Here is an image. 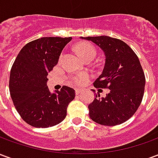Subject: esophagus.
Returning a JSON list of instances; mask_svg holds the SVG:
<instances>
[{"instance_id": "esophagus-1", "label": "esophagus", "mask_w": 158, "mask_h": 158, "mask_svg": "<svg viewBox=\"0 0 158 158\" xmlns=\"http://www.w3.org/2000/svg\"><path fill=\"white\" fill-rule=\"evenodd\" d=\"M82 89H75V94L76 95H79V94H80V93H82Z\"/></svg>"}]
</instances>
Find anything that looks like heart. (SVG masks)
<instances>
[{
    "label": "heart",
    "mask_w": 158,
    "mask_h": 158,
    "mask_svg": "<svg viewBox=\"0 0 158 158\" xmlns=\"http://www.w3.org/2000/svg\"><path fill=\"white\" fill-rule=\"evenodd\" d=\"M77 51H78L79 56L84 60L86 58H89V57L94 58L96 56V49L92 45H90L89 43H80V44H79L77 45ZM88 78H89V76L87 73H81L75 78H73V81L75 85H81L87 81Z\"/></svg>",
    "instance_id": "b5f03b06"
}]
</instances>
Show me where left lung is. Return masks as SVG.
<instances>
[{
    "mask_svg": "<svg viewBox=\"0 0 158 158\" xmlns=\"http://www.w3.org/2000/svg\"><path fill=\"white\" fill-rule=\"evenodd\" d=\"M80 38L95 43L104 52V69L94 86L110 89L106 97L96 94L88 106L89 118L102 125L121 124L135 113L144 96L146 79L139 58L121 40L106 35Z\"/></svg>",
    "mask_w": 158,
    "mask_h": 158,
    "instance_id": "8db88e82",
    "label": "left lung"
}]
</instances>
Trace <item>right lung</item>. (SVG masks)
<instances>
[{
	"mask_svg": "<svg viewBox=\"0 0 158 158\" xmlns=\"http://www.w3.org/2000/svg\"><path fill=\"white\" fill-rule=\"evenodd\" d=\"M72 37H43L26 44L11 69L9 89L13 104L22 118L35 128H48L62 122L75 90L63 86L52 93L47 75Z\"/></svg>",
	"mask_w": 158,
	"mask_h": 158,
	"instance_id": "1",
	"label": "right lung"
}]
</instances>
